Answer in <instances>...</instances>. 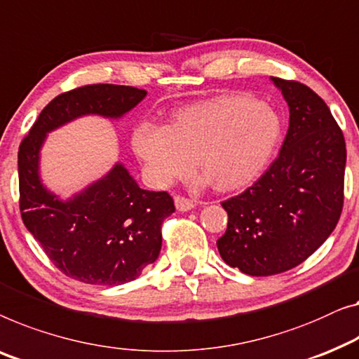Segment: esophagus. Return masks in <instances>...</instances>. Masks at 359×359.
Returning a JSON list of instances; mask_svg holds the SVG:
<instances>
[{"label": "esophagus", "instance_id": "esophagus-1", "mask_svg": "<svg viewBox=\"0 0 359 359\" xmlns=\"http://www.w3.org/2000/svg\"><path fill=\"white\" fill-rule=\"evenodd\" d=\"M175 205L176 209L181 212H188L191 209H194L196 201H192L189 197H184V196H175Z\"/></svg>", "mask_w": 359, "mask_h": 359}]
</instances>
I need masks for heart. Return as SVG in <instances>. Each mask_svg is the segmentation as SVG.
Here are the masks:
<instances>
[{
    "mask_svg": "<svg viewBox=\"0 0 359 359\" xmlns=\"http://www.w3.org/2000/svg\"><path fill=\"white\" fill-rule=\"evenodd\" d=\"M280 134V118L267 103L249 93H223L181 108L170 126L139 123L131 142L155 186L189 176L199 158L212 183L231 191L264 173Z\"/></svg>",
    "mask_w": 359,
    "mask_h": 359,
    "instance_id": "obj_1",
    "label": "heart"
}]
</instances>
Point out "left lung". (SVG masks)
Masks as SVG:
<instances>
[{"mask_svg":"<svg viewBox=\"0 0 359 359\" xmlns=\"http://www.w3.org/2000/svg\"><path fill=\"white\" fill-rule=\"evenodd\" d=\"M290 107L278 157L241 194L223 201V261L252 277L304 262L339 223L344 209L345 137L325 102L298 81L272 77Z\"/></svg>","mask_w":359,"mask_h":359,"instance_id":"left-lung-1","label":"left lung"}]
</instances>
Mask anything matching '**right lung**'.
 Segmentation results:
<instances>
[{"label": "right lung", "mask_w": 359, "mask_h": 359, "mask_svg": "<svg viewBox=\"0 0 359 359\" xmlns=\"http://www.w3.org/2000/svg\"><path fill=\"white\" fill-rule=\"evenodd\" d=\"M147 92L90 84L67 90L46 105L19 145V209L24 225L66 277L90 285H123L157 261L163 220L175 212L167 191L139 188L123 165L71 201H60L39 178L46 133L82 115L119 118Z\"/></svg>", "instance_id": "obj_1"}]
</instances>
